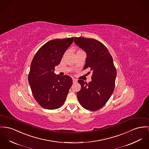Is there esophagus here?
Returning a JSON list of instances; mask_svg holds the SVG:
<instances>
[{
    "instance_id": "obj_1",
    "label": "esophagus",
    "mask_w": 149,
    "mask_h": 149,
    "mask_svg": "<svg viewBox=\"0 0 149 149\" xmlns=\"http://www.w3.org/2000/svg\"><path fill=\"white\" fill-rule=\"evenodd\" d=\"M72 81H73L74 83H75L77 82V79H75V78H73V79H72Z\"/></svg>"
}]
</instances>
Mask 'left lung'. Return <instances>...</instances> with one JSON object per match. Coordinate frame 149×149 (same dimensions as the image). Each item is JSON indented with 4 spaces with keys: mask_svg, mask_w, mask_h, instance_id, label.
Listing matches in <instances>:
<instances>
[{
    "mask_svg": "<svg viewBox=\"0 0 149 149\" xmlns=\"http://www.w3.org/2000/svg\"><path fill=\"white\" fill-rule=\"evenodd\" d=\"M74 42L87 53L83 69L92 71L91 82L78 81L81 88L77 97L84 109L96 111L105 105L115 90L117 71L113 58L106 46L94 38L75 37Z\"/></svg>",
    "mask_w": 149,
    "mask_h": 149,
    "instance_id": "8db88e82",
    "label": "left lung"
}]
</instances>
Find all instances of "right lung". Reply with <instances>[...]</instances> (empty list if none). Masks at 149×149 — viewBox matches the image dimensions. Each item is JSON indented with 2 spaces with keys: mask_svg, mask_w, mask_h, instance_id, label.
I'll list each match as a JSON object with an SVG mask.
<instances>
[{
  "mask_svg": "<svg viewBox=\"0 0 149 149\" xmlns=\"http://www.w3.org/2000/svg\"><path fill=\"white\" fill-rule=\"evenodd\" d=\"M74 37L48 41L36 53L31 65L28 81L35 100L46 109H56L64 104L72 84L68 75L54 73Z\"/></svg>",
  "mask_w": 149,
  "mask_h": 149,
  "instance_id": "1",
  "label": "right lung"
}]
</instances>
